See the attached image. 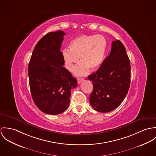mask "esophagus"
Instances as JSON below:
<instances>
[{
    "label": "esophagus",
    "mask_w": 156,
    "mask_h": 156,
    "mask_svg": "<svg viewBox=\"0 0 156 156\" xmlns=\"http://www.w3.org/2000/svg\"><path fill=\"white\" fill-rule=\"evenodd\" d=\"M77 81H78V84H80L82 81H84V79L83 78H79L77 79Z\"/></svg>",
    "instance_id": "esophagus-1"
}]
</instances>
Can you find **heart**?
Masks as SVG:
<instances>
[{
	"instance_id": "heart-1",
	"label": "heart",
	"mask_w": 156,
	"mask_h": 156,
	"mask_svg": "<svg viewBox=\"0 0 156 156\" xmlns=\"http://www.w3.org/2000/svg\"><path fill=\"white\" fill-rule=\"evenodd\" d=\"M107 41L100 35H81L72 39L69 50L64 49L62 55L66 69L72 71L79 62L81 63L76 68V75H85L90 68L98 69L102 65L107 51Z\"/></svg>"
}]
</instances>
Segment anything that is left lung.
I'll list each match as a JSON object with an SVG mask.
<instances>
[{"label":"left lung","mask_w":156,"mask_h":156,"mask_svg":"<svg viewBox=\"0 0 156 156\" xmlns=\"http://www.w3.org/2000/svg\"><path fill=\"white\" fill-rule=\"evenodd\" d=\"M88 79L93 85L90 103L96 111L109 112L121 104L130 87V63L120 41H112L109 55Z\"/></svg>","instance_id":"8db88e82"}]
</instances>
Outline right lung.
<instances>
[{"label":"right lung","instance_id":"add662e5","mask_svg":"<svg viewBox=\"0 0 156 156\" xmlns=\"http://www.w3.org/2000/svg\"><path fill=\"white\" fill-rule=\"evenodd\" d=\"M66 34L50 32L36 44L28 74L32 97L36 106L47 114L57 115L69 106L71 89L77 80L64 68L60 48Z\"/></svg>","mask_w":156,"mask_h":156}]
</instances>
